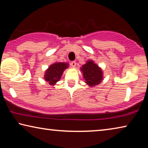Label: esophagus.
I'll return each instance as SVG.
<instances>
[{
    "label": "esophagus",
    "instance_id": "obj_1",
    "mask_svg": "<svg viewBox=\"0 0 148 148\" xmlns=\"http://www.w3.org/2000/svg\"><path fill=\"white\" fill-rule=\"evenodd\" d=\"M71 64L72 67H75L76 65V61H72L71 62Z\"/></svg>",
    "mask_w": 148,
    "mask_h": 148
}]
</instances>
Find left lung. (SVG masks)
Instances as JSON below:
<instances>
[{
	"instance_id": "8db88e82",
	"label": "left lung",
	"mask_w": 148,
	"mask_h": 148,
	"mask_svg": "<svg viewBox=\"0 0 148 148\" xmlns=\"http://www.w3.org/2000/svg\"><path fill=\"white\" fill-rule=\"evenodd\" d=\"M85 82L90 87L99 85L103 79L102 69L92 60H89L81 68Z\"/></svg>"
}]
</instances>
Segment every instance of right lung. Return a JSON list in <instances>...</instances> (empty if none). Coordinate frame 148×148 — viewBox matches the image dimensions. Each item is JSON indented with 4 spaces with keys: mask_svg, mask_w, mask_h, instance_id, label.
I'll use <instances>...</instances> for the list:
<instances>
[{
    "mask_svg": "<svg viewBox=\"0 0 148 148\" xmlns=\"http://www.w3.org/2000/svg\"><path fill=\"white\" fill-rule=\"evenodd\" d=\"M69 67V64L66 62H55L50 65L44 74V79L51 86H54L59 82L65 69Z\"/></svg>",
    "mask_w": 148,
    "mask_h": 148,
    "instance_id": "right-lung-1",
    "label": "right lung"
}]
</instances>
